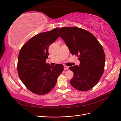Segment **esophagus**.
I'll list each match as a JSON object with an SVG mask.
<instances>
[{
  "instance_id": "obj_1",
  "label": "esophagus",
  "mask_w": 121,
  "mask_h": 121,
  "mask_svg": "<svg viewBox=\"0 0 121 121\" xmlns=\"http://www.w3.org/2000/svg\"><path fill=\"white\" fill-rule=\"evenodd\" d=\"M68 68H69V67H67V66H64V69L65 71L67 70V69H68Z\"/></svg>"
}]
</instances>
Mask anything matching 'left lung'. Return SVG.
Masks as SVG:
<instances>
[{
  "label": "left lung",
  "instance_id": "1",
  "mask_svg": "<svg viewBox=\"0 0 121 121\" xmlns=\"http://www.w3.org/2000/svg\"><path fill=\"white\" fill-rule=\"evenodd\" d=\"M58 34L80 61L79 66L69 67L73 72L71 85L79 91L89 90L104 73L105 57L102 46L92 34L77 27H62Z\"/></svg>",
  "mask_w": 121,
  "mask_h": 121
}]
</instances>
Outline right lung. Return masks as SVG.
<instances>
[{
  "mask_svg": "<svg viewBox=\"0 0 121 121\" xmlns=\"http://www.w3.org/2000/svg\"><path fill=\"white\" fill-rule=\"evenodd\" d=\"M59 28L38 34L22 46L18 56V76L31 92L38 95L48 93L55 87L58 76L64 70L62 64L46 63L48 48L58 37Z\"/></svg>",
  "mask_w": 121,
  "mask_h": 121,
  "instance_id": "add662e5",
  "label": "right lung"
}]
</instances>
